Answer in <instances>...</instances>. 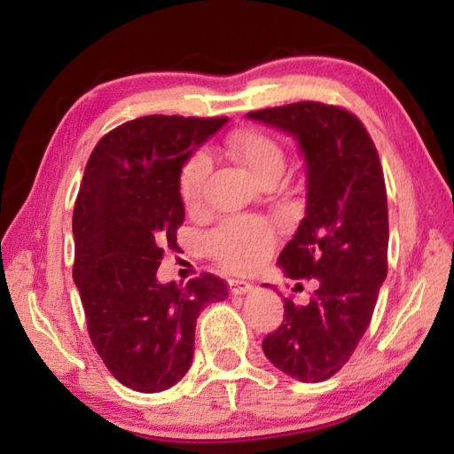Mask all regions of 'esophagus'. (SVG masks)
I'll list each match as a JSON object with an SVG mask.
<instances>
[{"mask_svg": "<svg viewBox=\"0 0 454 454\" xmlns=\"http://www.w3.org/2000/svg\"><path fill=\"white\" fill-rule=\"evenodd\" d=\"M228 286H230V293L232 294H247L253 291V283H248V280H240V278H230L228 280Z\"/></svg>", "mask_w": 454, "mask_h": 454, "instance_id": "esophagus-1", "label": "esophagus"}]
</instances>
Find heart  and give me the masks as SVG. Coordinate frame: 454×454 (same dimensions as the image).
<instances>
[{"label": "heart", "instance_id": "obj_1", "mask_svg": "<svg viewBox=\"0 0 454 454\" xmlns=\"http://www.w3.org/2000/svg\"><path fill=\"white\" fill-rule=\"evenodd\" d=\"M228 155L239 161L258 184L278 179L285 171V151L275 137L248 127L230 135L226 143ZM210 161L206 155L196 153L184 163L179 174V193L188 207L200 206ZM275 247L272 226L262 218L253 215H236L215 226L206 236V248L224 269L232 272H248L264 262Z\"/></svg>", "mask_w": 454, "mask_h": 454}]
</instances>
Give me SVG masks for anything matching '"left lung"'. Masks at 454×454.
<instances>
[{"label": "left lung", "instance_id": "1", "mask_svg": "<svg viewBox=\"0 0 454 454\" xmlns=\"http://www.w3.org/2000/svg\"><path fill=\"white\" fill-rule=\"evenodd\" d=\"M247 117L291 133L305 155V218L278 264L293 280H317L307 305L285 299L283 323L262 340L264 356L286 376L323 382L356 351L387 275L382 163L368 129L341 106L301 100Z\"/></svg>", "mask_w": 454, "mask_h": 454}]
</instances>
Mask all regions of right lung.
<instances>
[{
    "mask_svg": "<svg viewBox=\"0 0 454 454\" xmlns=\"http://www.w3.org/2000/svg\"><path fill=\"white\" fill-rule=\"evenodd\" d=\"M226 121L147 114L106 133L86 163L72 214V277L97 354L131 390L177 384L192 365L200 311L228 297L210 272L184 286L155 277L185 218L184 163Z\"/></svg>",
    "mask_w": 454,
    "mask_h": 454,
    "instance_id": "obj_1",
    "label": "right lung"
}]
</instances>
